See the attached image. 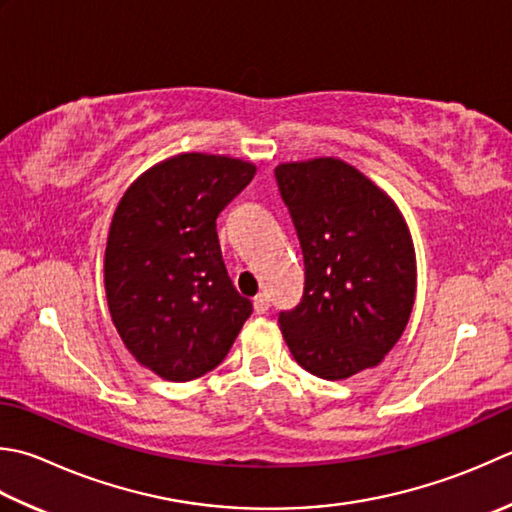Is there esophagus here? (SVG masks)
<instances>
[{"label": "esophagus", "instance_id": "esophagus-1", "mask_svg": "<svg viewBox=\"0 0 512 512\" xmlns=\"http://www.w3.org/2000/svg\"><path fill=\"white\" fill-rule=\"evenodd\" d=\"M253 306H255V313L257 315H264L266 310L270 308V299L266 293H259L255 299H253Z\"/></svg>", "mask_w": 512, "mask_h": 512}]
</instances>
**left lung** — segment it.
Returning a JSON list of instances; mask_svg holds the SVG:
<instances>
[{"instance_id": "8db88e82", "label": "left lung", "mask_w": 512, "mask_h": 512, "mask_svg": "<svg viewBox=\"0 0 512 512\" xmlns=\"http://www.w3.org/2000/svg\"><path fill=\"white\" fill-rule=\"evenodd\" d=\"M275 177L306 268L302 302L279 313L290 353L330 382L377 366L415 304V246L402 210L337 157L279 164Z\"/></svg>"}]
</instances>
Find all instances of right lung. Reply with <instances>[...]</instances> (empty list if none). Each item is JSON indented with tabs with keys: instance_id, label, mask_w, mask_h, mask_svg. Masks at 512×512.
Masks as SVG:
<instances>
[{
	"instance_id": "obj_1",
	"label": "right lung",
	"mask_w": 512,
	"mask_h": 512,
	"mask_svg": "<svg viewBox=\"0 0 512 512\" xmlns=\"http://www.w3.org/2000/svg\"><path fill=\"white\" fill-rule=\"evenodd\" d=\"M257 166L182 153L148 168L115 208L104 253L110 317L128 353L168 382L222 364L250 299L235 290L217 239V215Z\"/></svg>"
}]
</instances>
